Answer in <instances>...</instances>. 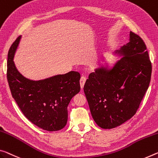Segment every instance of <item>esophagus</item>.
I'll use <instances>...</instances> for the list:
<instances>
[{"mask_svg":"<svg viewBox=\"0 0 158 158\" xmlns=\"http://www.w3.org/2000/svg\"><path fill=\"white\" fill-rule=\"evenodd\" d=\"M86 81V77H81V79H80V86H81V89H84V84H85V82Z\"/></svg>","mask_w":158,"mask_h":158,"instance_id":"1","label":"esophagus"}]
</instances>
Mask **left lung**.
I'll return each mask as SVG.
<instances>
[{"label":"left lung","instance_id":"8db88e82","mask_svg":"<svg viewBox=\"0 0 158 158\" xmlns=\"http://www.w3.org/2000/svg\"><path fill=\"white\" fill-rule=\"evenodd\" d=\"M122 56L111 69L101 67L84 86L91 113L102 129H112L136 114L148 89L152 64L144 41L130 31L129 42L117 50Z\"/></svg>","mask_w":158,"mask_h":158}]
</instances>
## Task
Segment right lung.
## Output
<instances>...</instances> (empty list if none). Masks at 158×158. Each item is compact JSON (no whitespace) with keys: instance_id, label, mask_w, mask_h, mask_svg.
I'll list each match as a JSON object with an SVG mask.
<instances>
[{"instance_id":"obj_1","label":"right lung","mask_w":158,"mask_h":158,"mask_svg":"<svg viewBox=\"0 0 158 158\" xmlns=\"http://www.w3.org/2000/svg\"><path fill=\"white\" fill-rule=\"evenodd\" d=\"M20 39L15 41L7 54V79L12 98L34 124L46 131H58L67 124L70 101L80 91V74L71 71L39 81L27 79L13 61Z\"/></svg>"}]
</instances>
